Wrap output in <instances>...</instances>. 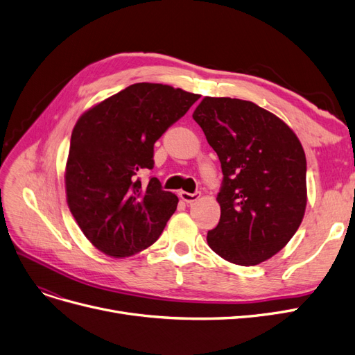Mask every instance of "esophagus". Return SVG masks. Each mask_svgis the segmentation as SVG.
Wrapping results in <instances>:
<instances>
[{"mask_svg":"<svg viewBox=\"0 0 355 355\" xmlns=\"http://www.w3.org/2000/svg\"><path fill=\"white\" fill-rule=\"evenodd\" d=\"M179 196H180V200H182V201H185L187 204H192V202H195V201L200 200L201 192L189 193V192H185V191H180V192H179Z\"/></svg>","mask_w":355,"mask_h":355,"instance_id":"34e87169","label":"esophagus"}]
</instances>
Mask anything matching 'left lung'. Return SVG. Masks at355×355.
Listing matches in <instances>:
<instances>
[{"label":"left lung","instance_id":"1","mask_svg":"<svg viewBox=\"0 0 355 355\" xmlns=\"http://www.w3.org/2000/svg\"><path fill=\"white\" fill-rule=\"evenodd\" d=\"M192 118L218 155L221 208L208 246L252 266L272 258L299 229L307 202L306 155L290 126L248 101L204 97Z\"/></svg>","mask_w":355,"mask_h":355}]
</instances>
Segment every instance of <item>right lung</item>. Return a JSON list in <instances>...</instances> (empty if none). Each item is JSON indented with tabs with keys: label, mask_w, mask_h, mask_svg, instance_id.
Returning <instances> with one entry per match:
<instances>
[{
	"label": "right lung",
	"mask_w": 355,
	"mask_h": 355,
	"mask_svg": "<svg viewBox=\"0 0 355 355\" xmlns=\"http://www.w3.org/2000/svg\"><path fill=\"white\" fill-rule=\"evenodd\" d=\"M200 98L166 84L137 83L84 112L71 134L65 192L90 243L113 258L151 246L178 207L157 178L154 143Z\"/></svg>",
	"instance_id": "add662e5"
}]
</instances>
